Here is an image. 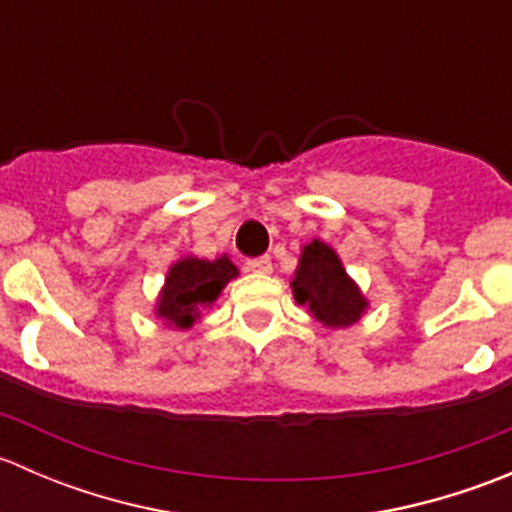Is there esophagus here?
<instances>
[{"mask_svg":"<svg viewBox=\"0 0 512 512\" xmlns=\"http://www.w3.org/2000/svg\"><path fill=\"white\" fill-rule=\"evenodd\" d=\"M247 270L255 272V275H270L272 260H270V257H257V260L247 262Z\"/></svg>","mask_w":512,"mask_h":512,"instance_id":"34e87169","label":"esophagus"}]
</instances>
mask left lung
<instances>
[{"label":"left lung","mask_w":512,"mask_h":512,"mask_svg":"<svg viewBox=\"0 0 512 512\" xmlns=\"http://www.w3.org/2000/svg\"><path fill=\"white\" fill-rule=\"evenodd\" d=\"M289 287L294 302L307 307L309 317L327 329L354 327L369 309V299L347 272L339 252L319 237L299 252Z\"/></svg>","instance_id":"obj_1"}]
</instances>
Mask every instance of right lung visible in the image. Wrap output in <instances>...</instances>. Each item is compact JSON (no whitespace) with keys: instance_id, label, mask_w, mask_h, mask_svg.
<instances>
[{"instance_id":"1","label":"right lung","mask_w":512,"mask_h":512,"mask_svg":"<svg viewBox=\"0 0 512 512\" xmlns=\"http://www.w3.org/2000/svg\"><path fill=\"white\" fill-rule=\"evenodd\" d=\"M240 275L227 255L205 260V257L183 255L165 272L153 314L168 329H193L200 322L203 309H210L223 294L227 282Z\"/></svg>"}]
</instances>
